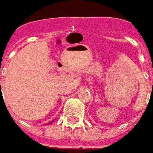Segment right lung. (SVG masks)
<instances>
[{"label": "right lung", "mask_w": 153, "mask_h": 153, "mask_svg": "<svg viewBox=\"0 0 153 153\" xmlns=\"http://www.w3.org/2000/svg\"><path fill=\"white\" fill-rule=\"evenodd\" d=\"M0 83H1V82H0Z\"/></svg>", "instance_id": "obj_1"}]
</instances>
